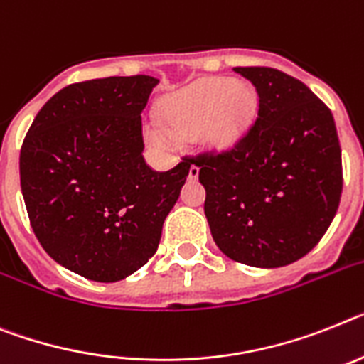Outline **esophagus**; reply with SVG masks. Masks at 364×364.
I'll use <instances>...</instances> for the list:
<instances>
[{
	"instance_id": "1",
	"label": "esophagus",
	"mask_w": 364,
	"mask_h": 364,
	"mask_svg": "<svg viewBox=\"0 0 364 364\" xmlns=\"http://www.w3.org/2000/svg\"><path fill=\"white\" fill-rule=\"evenodd\" d=\"M198 176H200V168L192 164V166L188 168V179H191V181H196Z\"/></svg>"
}]
</instances>
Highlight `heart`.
<instances>
[{
  "instance_id": "obj_1",
  "label": "heart",
  "mask_w": 364,
  "mask_h": 364,
  "mask_svg": "<svg viewBox=\"0 0 364 364\" xmlns=\"http://www.w3.org/2000/svg\"><path fill=\"white\" fill-rule=\"evenodd\" d=\"M259 109L257 90L231 77H205L168 97L166 127L155 129L161 144L173 146L178 136H196L216 151H228L242 142L252 129Z\"/></svg>"
}]
</instances>
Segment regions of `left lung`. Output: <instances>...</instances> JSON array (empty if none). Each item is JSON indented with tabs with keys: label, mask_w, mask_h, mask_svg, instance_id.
I'll use <instances>...</instances> for the list:
<instances>
[{
	"label": "left lung",
	"mask_w": 364,
	"mask_h": 364,
	"mask_svg": "<svg viewBox=\"0 0 364 364\" xmlns=\"http://www.w3.org/2000/svg\"><path fill=\"white\" fill-rule=\"evenodd\" d=\"M259 96L255 124L222 154L187 157L200 168L205 216L220 252L257 268L291 264L328 231L343 192L335 120L301 81L239 66Z\"/></svg>",
	"instance_id": "left-lung-1"
}]
</instances>
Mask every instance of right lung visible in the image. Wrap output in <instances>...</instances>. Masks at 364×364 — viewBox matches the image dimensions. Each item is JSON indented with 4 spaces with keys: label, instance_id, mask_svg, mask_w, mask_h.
<instances>
[{
    "label": "right lung",
    "instance_id": "add662e5",
    "mask_svg": "<svg viewBox=\"0 0 364 364\" xmlns=\"http://www.w3.org/2000/svg\"><path fill=\"white\" fill-rule=\"evenodd\" d=\"M159 79L73 83L42 107L20 151L29 222L53 261L112 283L142 268L188 176L187 157L168 172L144 161L142 111Z\"/></svg>",
    "mask_w": 364,
    "mask_h": 364
}]
</instances>
